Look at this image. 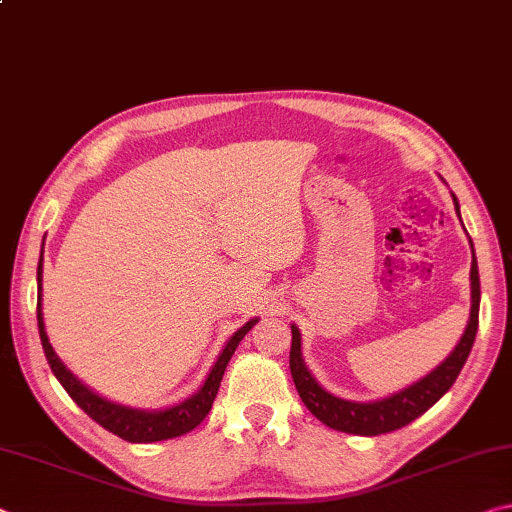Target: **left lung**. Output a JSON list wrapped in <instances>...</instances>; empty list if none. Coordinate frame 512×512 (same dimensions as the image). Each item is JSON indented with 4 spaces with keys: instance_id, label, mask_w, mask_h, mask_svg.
Returning <instances> with one entry per match:
<instances>
[{
    "instance_id": "1",
    "label": "left lung",
    "mask_w": 512,
    "mask_h": 512,
    "mask_svg": "<svg viewBox=\"0 0 512 512\" xmlns=\"http://www.w3.org/2000/svg\"><path fill=\"white\" fill-rule=\"evenodd\" d=\"M456 212H458V201H456ZM470 280H472L470 320H467L465 332L461 336V341L456 343L452 354H449L438 368H433L427 377H422L409 388H404V391L395 393L391 397H384V400H377V402H350L327 393L325 388L311 377L305 361H302L300 332L296 325H291V354H289L291 377L307 409L314 413L320 422L327 424L329 429L354 433V436H379V433L402 429L415 418H420L424 411H429L431 406L454 386L458 372H461L467 357H470V350L476 339V329H479L481 282H479V266H476V257H474V246H472Z\"/></svg>"
}]
</instances>
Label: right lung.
I'll return each instance as SVG.
<instances>
[{"mask_svg": "<svg viewBox=\"0 0 512 512\" xmlns=\"http://www.w3.org/2000/svg\"><path fill=\"white\" fill-rule=\"evenodd\" d=\"M45 246V244H42ZM38 329H40V341H42V350H45V357L51 366V372H54L56 379L63 384L69 397L81 406V409L90 415V418L101 424L103 429H108L115 436L128 440V443H158V440H169V438H178L183 433H189L196 429L198 424L205 420V415L210 413L212 402L216 393H219L221 379L225 366L235 354L239 341L253 329L257 323V318L248 320L244 327H239L235 334L230 336V341L225 343L223 352L219 354V359L207 375L205 384L198 388V393L192 397H187L185 402H180L176 406H169V409L162 411H142V409H131V406H121L117 402H110L106 397H101L81 384V379H76L72 372L67 370L63 361L58 359V354L51 348V343L47 339L45 332V318H42V255L38 262Z\"/></svg>", "mask_w": 512, "mask_h": 512, "instance_id": "1", "label": "right lung"}]
</instances>
